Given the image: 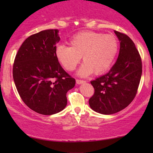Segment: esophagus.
<instances>
[{
    "label": "esophagus",
    "instance_id": "esophagus-1",
    "mask_svg": "<svg viewBox=\"0 0 153 153\" xmlns=\"http://www.w3.org/2000/svg\"><path fill=\"white\" fill-rule=\"evenodd\" d=\"M85 82V80H79V79H77V80H76V83H77V84H78V85H80V84L83 83V82Z\"/></svg>",
    "mask_w": 153,
    "mask_h": 153
}]
</instances>
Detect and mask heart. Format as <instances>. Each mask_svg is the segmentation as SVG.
I'll use <instances>...</instances> for the list:
<instances>
[{"label": "heart", "instance_id": "heart-1", "mask_svg": "<svg viewBox=\"0 0 153 153\" xmlns=\"http://www.w3.org/2000/svg\"><path fill=\"white\" fill-rule=\"evenodd\" d=\"M70 47L58 45L55 55L65 69L73 71L80 62H84L78 71L80 76H87L94 72L100 75L109 69L118 52L119 44L112 34L95 31H81L70 39Z\"/></svg>", "mask_w": 153, "mask_h": 153}]
</instances>
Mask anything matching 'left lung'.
<instances>
[{
	"label": "left lung",
	"mask_w": 153,
	"mask_h": 153,
	"mask_svg": "<svg viewBox=\"0 0 153 153\" xmlns=\"http://www.w3.org/2000/svg\"><path fill=\"white\" fill-rule=\"evenodd\" d=\"M120 41L117 62L106 74L91 81L94 94L89 105L102 114H113L125 108L134 99L142 76L141 57L127 35L114 31Z\"/></svg>",
	"instance_id": "obj_1"
}]
</instances>
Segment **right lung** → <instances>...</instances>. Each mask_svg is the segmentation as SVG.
Listing matches in <instances>:
<instances>
[{
	"instance_id": "right-lung-1",
	"label": "right lung",
	"mask_w": 153,
	"mask_h": 153,
	"mask_svg": "<svg viewBox=\"0 0 153 153\" xmlns=\"http://www.w3.org/2000/svg\"><path fill=\"white\" fill-rule=\"evenodd\" d=\"M58 33L57 29H47L31 35L20 47L13 63V78L21 99L40 114L64 109L67 92L75 84L56 57Z\"/></svg>"
}]
</instances>
